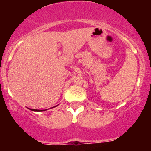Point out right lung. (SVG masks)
I'll return each mask as SVG.
<instances>
[{
    "mask_svg": "<svg viewBox=\"0 0 151 151\" xmlns=\"http://www.w3.org/2000/svg\"><path fill=\"white\" fill-rule=\"evenodd\" d=\"M31 110H32V111H44L43 110H34V109H30Z\"/></svg>",
    "mask_w": 151,
    "mask_h": 151,
    "instance_id": "obj_1",
    "label": "right lung"
}]
</instances>
